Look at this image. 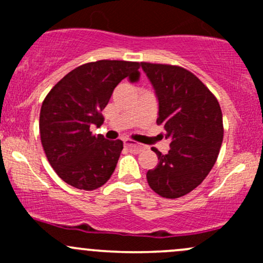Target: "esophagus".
<instances>
[{
    "instance_id": "34e87169",
    "label": "esophagus",
    "mask_w": 263,
    "mask_h": 263,
    "mask_svg": "<svg viewBox=\"0 0 263 263\" xmlns=\"http://www.w3.org/2000/svg\"><path fill=\"white\" fill-rule=\"evenodd\" d=\"M125 146L127 147V148L132 149L134 152H141V151L144 149V146L143 144H140V143H136V142L131 141V140H125Z\"/></svg>"
}]
</instances>
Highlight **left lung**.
<instances>
[{"mask_svg": "<svg viewBox=\"0 0 263 263\" xmlns=\"http://www.w3.org/2000/svg\"><path fill=\"white\" fill-rule=\"evenodd\" d=\"M158 100L157 123L171 140V149L158 157L147 182L163 198L188 194L206 178L215 164L224 137L221 108L215 96L186 69L141 63Z\"/></svg>", "mask_w": 263, "mask_h": 263, "instance_id": "1", "label": "left lung"}]
</instances>
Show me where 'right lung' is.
I'll return each instance as SVG.
<instances>
[{"label":"right lung","mask_w":263,"mask_h":263,"mask_svg":"<svg viewBox=\"0 0 263 263\" xmlns=\"http://www.w3.org/2000/svg\"><path fill=\"white\" fill-rule=\"evenodd\" d=\"M140 63L98 60L86 63L54 85L39 116L42 146L55 173L78 189L100 188L112 176L123 148L122 141L92 135L90 127L104 122L114 89L125 78L140 79Z\"/></svg>","instance_id":"obj_1"}]
</instances>
